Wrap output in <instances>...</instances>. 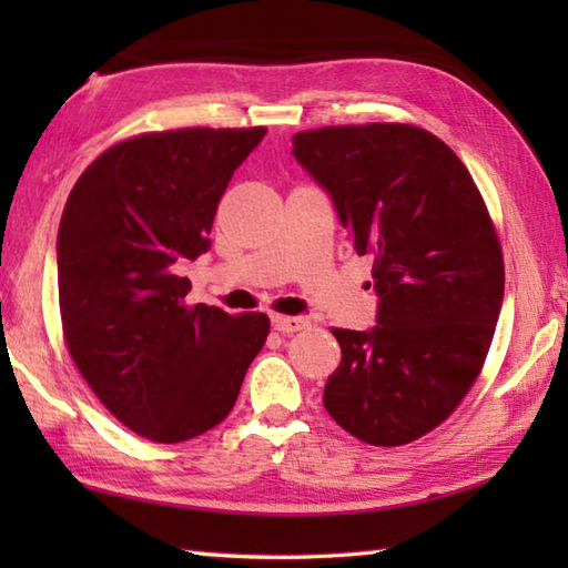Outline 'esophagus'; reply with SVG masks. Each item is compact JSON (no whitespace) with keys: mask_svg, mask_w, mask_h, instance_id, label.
Listing matches in <instances>:
<instances>
[{"mask_svg":"<svg viewBox=\"0 0 568 568\" xmlns=\"http://www.w3.org/2000/svg\"><path fill=\"white\" fill-rule=\"evenodd\" d=\"M311 321L303 318V315H273V328L281 333H297L305 331Z\"/></svg>","mask_w":568,"mask_h":568,"instance_id":"esophagus-1","label":"esophagus"}]
</instances>
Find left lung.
Here are the masks:
<instances>
[{
  "mask_svg": "<svg viewBox=\"0 0 568 568\" xmlns=\"http://www.w3.org/2000/svg\"><path fill=\"white\" fill-rule=\"evenodd\" d=\"M293 155L328 190L358 255H373L378 325L331 328V418L363 444L406 446L474 386L504 301V253L474 178L416 124H335L293 134Z\"/></svg>",
  "mask_w": 568,
  "mask_h": 568,
  "instance_id": "left-lung-1",
  "label": "left lung"
}]
</instances>
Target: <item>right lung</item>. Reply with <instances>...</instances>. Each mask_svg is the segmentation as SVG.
Segmentation results:
<instances>
[{
	"label": "right lung",
	"instance_id": "add662e5",
	"mask_svg": "<svg viewBox=\"0 0 568 568\" xmlns=\"http://www.w3.org/2000/svg\"><path fill=\"white\" fill-rule=\"evenodd\" d=\"M265 128L142 132L102 152L67 197L57 235L62 335L114 418L180 444L233 410L265 345V313L190 305L178 263L210 247L233 172Z\"/></svg>",
	"mask_w": 568,
	"mask_h": 568
}]
</instances>
